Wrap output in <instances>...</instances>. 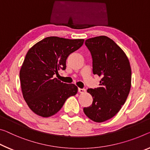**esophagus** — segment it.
Returning <instances> with one entry per match:
<instances>
[{"label":"esophagus","instance_id":"1","mask_svg":"<svg viewBox=\"0 0 150 150\" xmlns=\"http://www.w3.org/2000/svg\"><path fill=\"white\" fill-rule=\"evenodd\" d=\"M78 92H79L80 93H81V94H83V93H84L85 92H86V89H84V88H78Z\"/></svg>","mask_w":150,"mask_h":150}]
</instances>
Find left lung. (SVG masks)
<instances>
[{"mask_svg": "<svg viewBox=\"0 0 150 150\" xmlns=\"http://www.w3.org/2000/svg\"><path fill=\"white\" fill-rule=\"evenodd\" d=\"M85 45L93 58V74L102 78L98 88L87 90L93 101L83 110L92 121L101 123L113 117L125 104L131 88V69L125 53L108 37L88 39Z\"/></svg>", "mask_w": 150, "mask_h": 150, "instance_id": "1", "label": "left lung"}]
</instances>
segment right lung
I'll return each mask as SVG.
<instances>
[{
  "label": "right lung",
  "mask_w": 150,
  "mask_h": 150,
  "mask_svg": "<svg viewBox=\"0 0 150 150\" xmlns=\"http://www.w3.org/2000/svg\"><path fill=\"white\" fill-rule=\"evenodd\" d=\"M84 40L47 37L29 49L20 70L23 96L32 111L43 117H51L61 109L67 98L78 92L74 84L55 78L65 70L66 59L79 49Z\"/></svg>",
  "instance_id": "obj_1"
}]
</instances>
